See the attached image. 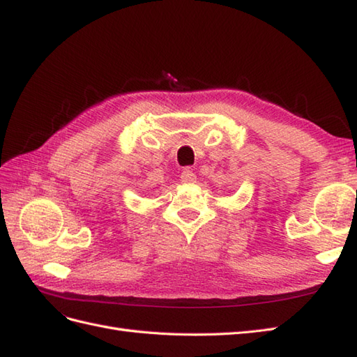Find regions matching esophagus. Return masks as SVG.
I'll use <instances>...</instances> for the list:
<instances>
[{
    "mask_svg": "<svg viewBox=\"0 0 357 357\" xmlns=\"http://www.w3.org/2000/svg\"><path fill=\"white\" fill-rule=\"evenodd\" d=\"M181 181L184 182V184H193L196 182V175L193 173V170L190 167H185L181 173Z\"/></svg>",
    "mask_w": 357,
    "mask_h": 357,
    "instance_id": "34e87169",
    "label": "esophagus"
}]
</instances>
